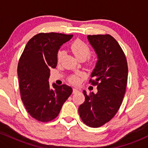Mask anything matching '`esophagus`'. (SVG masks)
Returning <instances> with one entry per match:
<instances>
[{
	"mask_svg": "<svg viewBox=\"0 0 148 148\" xmlns=\"http://www.w3.org/2000/svg\"><path fill=\"white\" fill-rule=\"evenodd\" d=\"M79 92V89H78V88H73V93H76V92Z\"/></svg>",
	"mask_w": 148,
	"mask_h": 148,
	"instance_id": "obj_1",
	"label": "esophagus"
}]
</instances>
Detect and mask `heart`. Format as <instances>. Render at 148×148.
Segmentation results:
<instances>
[{"label": "heart", "instance_id": "1", "mask_svg": "<svg viewBox=\"0 0 148 148\" xmlns=\"http://www.w3.org/2000/svg\"><path fill=\"white\" fill-rule=\"evenodd\" d=\"M71 49H72L74 56L79 60L87 58L90 53V49L89 46L80 40H76L73 42L71 45ZM64 53L65 52L62 49L58 51L57 54V60L58 62H60L64 56ZM69 81L73 84H77L79 82V78L76 76H72L69 79Z\"/></svg>", "mask_w": 148, "mask_h": 148}]
</instances>
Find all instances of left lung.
<instances>
[{
	"label": "left lung",
	"instance_id": "left-lung-1",
	"mask_svg": "<svg viewBox=\"0 0 148 148\" xmlns=\"http://www.w3.org/2000/svg\"><path fill=\"white\" fill-rule=\"evenodd\" d=\"M88 42L97 61L90 80L97 85V92L83 91L85 101L79 113L83 122L90 127H99L114 117L123 102L126 90L128 67L127 59L118 42L110 35H88Z\"/></svg>",
	"mask_w": 148,
	"mask_h": 148
}]
</instances>
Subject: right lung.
<instances>
[{"label": "right lung", "mask_w": 148, "mask_h": 148, "mask_svg": "<svg viewBox=\"0 0 148 148\" xmlns=\"http://www.w3.org/2000/svg\"><path fill=\"white\" fill-rule=\"evenodd\" d=\"M72 35L39 33L25 46L18 61L17 74L21 100L28 113L41 122L58 115L63 103L72 92L70 86L49 83L50 69L56 68L60 47Z\"/></svg>", "instance_id": "right-lung-1"}]
</instances>
